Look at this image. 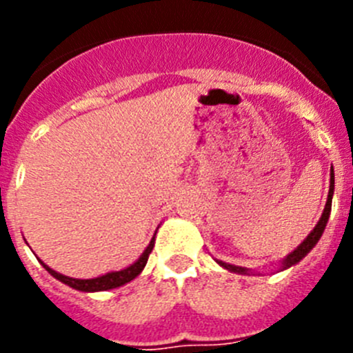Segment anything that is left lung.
Masks as SVG:
<instances>
[{
	"label": "left lung",
	"instance_id": "obj_1",
	"mask_svg": "<svg viewBox=\"0 0 353 353\" xmlns=\"http://www.w3.org/2000/svg\"><path fill=\"white\" fill-rule=\"evenodd\" d=\"M332 194H334V171H330V187H329V196H327V203H325V208H323L322 212V217H320V221H318L316 226L313 228V232L310 233V235L305 236V240L302 242L301 245H299L297 249L293 252H290L288 256L283 260V267L281 269H288V267H292V265L299 263V261L302 260V258L307 254V252L311 251V249L316 245V242L320 240V236H322L323 230H325L327 226V221H329V215H330V207H332ZM217 263L221 265V267H224V269L232 270V272H236V274H248V269H244V267H235V265H230V263H223V261H217Z\"/></svg>",
	"mask_w": 353,
	"mask_h": 353
}]
</instances>
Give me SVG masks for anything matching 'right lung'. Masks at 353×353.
<instances>
[{"label":"right lung","mask_w":353,"mask_h":353,"mask_svg":"<svg viewBox=\"0 0 353 353\" xmlns=\"http://www.w3.org/2000/svg\"><path fill=\"white\" fill-rule=\"evenodd\" d=\"M154 244H155V235L152 236L148 248H146L145 252H143L141 256H139V260L134 261L130 267H127V269H123V270H118V272H108L101 277H93V279H74V277L63 276V274L49 269L48 265L43 263V261H40V263L43 265V269L48 270L52 277H56L58 281L68 285L70 288H76V290H79V292H104V290L118 288V286L132 281L134 277H138L139 274H141V270L145 269L150 252H152V249H154Z\"/></svg>","instance_id":"1"}]
</instances>
